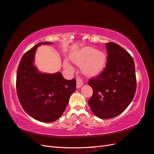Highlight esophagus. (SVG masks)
Listing matches in <instances>:
<instances>
[{
    "instance_id": "1",
    "label": "esophagus",
    "mask_w": 154,
    "mask_h": 154,
    "mask_svg": "<svg viewBox=\"0 0 154 154\" xmlns=\"http://www.w3.org/2000/svg\"><path fill=\"white\" fill-rule=\"evenodd\" d=\"M77 81V88H80L81 86H83V81L81 79V78L79 77H77L76 79Z\"/></svg>"
}]
</instances>
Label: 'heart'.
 I'll return each instance as SVG.
<instances>
[{
  "mask_svg": "<svg viewBox=\"0 0 154 154\" xmlns=\"http://www.w3.org/2000/svg\"><path fill=\"white\" fill-rule=\"evenodd\" d=\"M71 60L77 65L83 64V69L89 74H96L103 68L106 62L105 54L92 47H85L71 56ZM63 67L72 71L73 68L67 60L63 61Z\"/></svg>",
  "mask_w": 154,
  "mask_h": 154,
  "instance_id": "1",
  "label": "heart"
}]
</instances>
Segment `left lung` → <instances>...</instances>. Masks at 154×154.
Returning a JSON list of instances; mask_svg holds the SVG:
<instances>
[{
	"label": "left lung",
	"mask_w": 154,
	"mask_h": 154,
	"mask_svg": "<svg viewBox=\"0 0 154 154\" xmlns=\"http://www.w3.org/2000/svg\"><path fill=\"white\" fill-rule=\"evenodd\" d=\"M106 66L88 84L93 94L88 101L91 109L100 119H110L123 112L130 104L137 89L133 58L115 42L106 43Z\"/></svg>",
	"instance_id": "8db88e82"
}]
</instances>
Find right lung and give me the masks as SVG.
Masks as SVG:
<instances>
[{
    "instance_id": "add662e5",
    "label": "right lung",
    "mask_w": 154,
    "mask_h": 154,
    "mask_svg": "<svg viewBox=\"0 0 154 154\" xmlns=\"http://www.w3.org/2000/svg\"><path fill=\"white\" fill-rule=\"evenodd\" d=\"M40 42L23 55L16 75V91L21 106L35 119L45 123L56 121L65 111L76 80H66L60 72L42 73L34 65L35 52Z\"/></svg>"
}]
</instances>
